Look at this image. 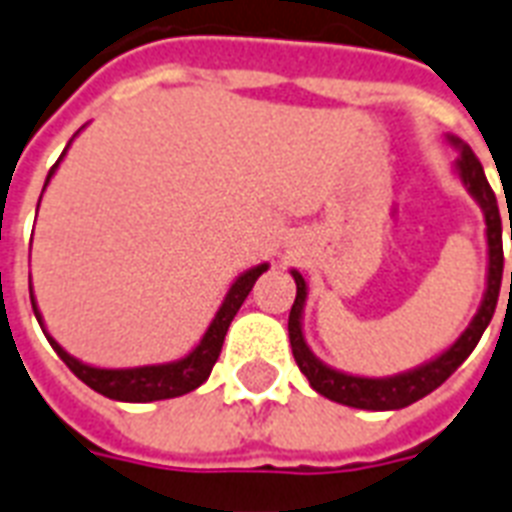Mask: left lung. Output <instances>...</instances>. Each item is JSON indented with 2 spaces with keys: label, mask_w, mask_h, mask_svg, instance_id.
Here are the masks:
<instances>
[{
  "label": "left lung",
  "mask_w": 512,
  "mask_h": 512,
  "mask_svg": "<svg viewBox=\"0 0 512 512\" xmlns=\"http://www.w3.org/2000/svg\"><path fill=\"white\" fill-rule=\"evenodd\" d=\"M445 140L451 142L459 159L453 161V172L461 180V186L467 188L478 207L483 210V221H486V288H483V299H480L478 313L472 315L467 329L453 340L443 353H437L434 359L418 364L413 370L397 372V375H386V378H367V375H351V372L334 370L326 361H321L310 351L305 340V302H307V283L302 272L291 270V278L297 283V299L288 313V340H291V351L297 359L299 370L310 380V386L321 394V397L340 402V405L359 407V410H399L424 399L432 394L434 388L443 386L445 380L451 378L453 372L459 370L461 361L467 359L472 348L478 345L480 334L486 332L491 315L497 310L499 286H502V267H505V256H502V221H499V205L494 191H491L486 172L475 159V153L464 140L445 134ZM510 240H512V224H510ZM510 291H512V272H510Z\"/></svg>",
  "instance_id": "left-lung-1"
}]
</instances>
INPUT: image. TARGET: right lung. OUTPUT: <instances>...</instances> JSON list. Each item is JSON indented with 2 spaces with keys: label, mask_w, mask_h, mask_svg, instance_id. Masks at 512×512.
<instances>
[{
  "label": "right lung",
  "mask_w": 512,
  "mask_h": 512,
  "mask_svg": "<svg viewBox=\"0 0 512 512\" xmlns=\"http://www.w3.org/2000/svg\"><path fill=\"white\" fill-rule=\"evenodd\" d=\"M86 129V126H83ZM80 129V132H83ZM78 132V134H80ZM75 134V137H78ZM72 137V140H75ZM72 140L67 142V148L59 156V161L53 164L51 172H48V178H45V186L42 191L48 188L51 178L56 175V169L67 156L69 145ZM42 199V197H40ZM37 210H40V202H37ZM270 270V264L264 261V264H256L251 270H245L240 278L234 280L229 291H226L224 302L221 307L215 310L213 321L202 334V340H199L186 356H180L175 361H164V364H142V367H94V364H86V361L75 359L72 353H67L61 348L56 340L51 337V332L45 329V321H42L40 307H37V299H34V291L29 286V294H32V307L34 315H37V321H40L42 332L48 337V343L53 345V351L59 353V359L67 364L69 370L75 372L88 388H94L96 394H102L107 399H115V402H159V399H172V397H183L188 391H194L210 378V370H213V364L221 356V345H224V337L229 332V324H232V318L237 315L240 305L245 302V297L251 294L253 283L259 280L261 272Z\"/></svg>",
  "instance_id": "obj_1"
}]
</instances>
